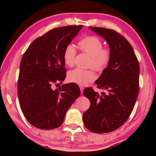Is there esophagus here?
<instances>
[{
    "label": "esophagus",
    "instance_id": "34e87169",
    "mask_svg": "<svg viewBox=\"0 0 156 156\" xmlns=\"http://www.w3.org/2000/svg\"><path fill=\"white\" fill-rule=\"evenodd\" d=\"M80 91H81V94H83V91H84V88L83 87H82V86H80Z\"/></svg>",
    "mask_w": 156,
    "mask_h": 156
}]
</instances>
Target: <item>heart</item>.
<instances>
[{
	"instance_id": "1",
	"label": "heart",
	"mask_w": 156,
	"mask_h": 156,
	"mask_svg": "<svg viewBox=\"0 0 156 156\" xmlns=\"http://www.w3.org/2000/svg\"><path fill=\"white\" fill-rule=\"evenodd\" d=\"M78 46L82 52L90 56L88 66L95 71L101 72L107 68L111 59V50L108 48H103V43L95 35L87 36L78 42ZM76 49L73 45L69 44L64 49L63 59L65 64L72 66L74 63ZM68 81L79 85H85L94 80V75L90 69L76 68L69 71L67 75Z\"/></svg>"
}]
</instances>
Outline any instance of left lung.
Wrapping results in <instances>:
<instances>
[{"instance_id":"obj_1","label":"left lung","mask_w":156,"mask_h":156,"mask_svg":"<svg viewBox=\"0 0 156 156\" xmlns=\"http://www.w3.org/2000/svg\"><path fill=\"white\" fill-rule=\"evenodd\" d=\"M90 28L108 42L111 59L95 82L98 88L107 92L100 95L90 87L84 89L90 106L83 114V121L92 132L109 133L123 125L134 108L140 90V64L133 48L122 35L112 29Z\"/></svg>"}]
</instances>
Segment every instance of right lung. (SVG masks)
<instances>
[{
	"label": "right lung",
	"mask_w": 156,
	"mask_h": 156,
	"mask_svg": "<svg viewBox=\"0 0 156 156\" xmlns=\"http://www.w3.org/2000/svg\"><path fill=\"white\" fill-rule=\"evenodd\" d=\"M82 27V25L53 29L33 41L20 64L17 92L20 107L34 127L49 130L59 127L73 102L80 95L76 84L62 83L66 76L63 59L65 48Z\"/></svg>",
	"instance_id": "obj_1"
}]
</instances>
